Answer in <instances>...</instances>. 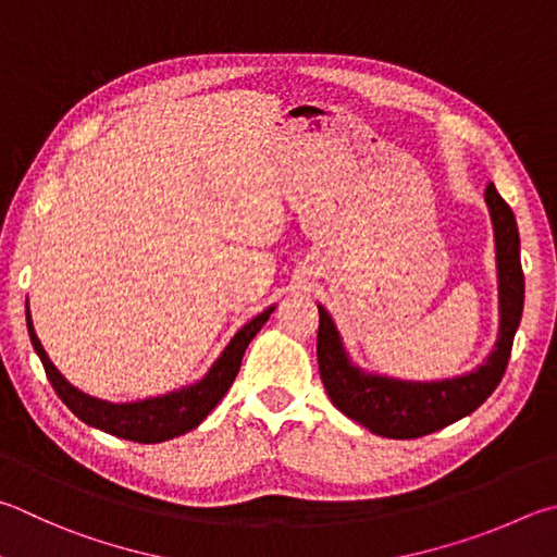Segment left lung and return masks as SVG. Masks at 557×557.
<instances>
[{
	"mask_svg": "<svg viewBox=\"0 0 557 557\" xmlns=\"http://www.w3.org/2000/svg\"><path fill=\"white\" fill-rule=\"evenodd\" d=\"M497 250L499 333L478 368L458 377L411 382L358 368L331 313L319 305V372L333 407L384 438H419L468 417L497 389L511 356L523 311L521 240L513 211L497 187L484 189Z\"/></svg>",
	"mask_w": 557,
	"mask_h": 557,
	"instance_id": "left-lung-1",
	"label": "left lung"
}]
</instances>
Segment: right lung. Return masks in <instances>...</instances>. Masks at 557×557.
<instances>
[{
  "label": "right lung",
  "mask_w": 557,
  "mask_h": 557,
  "mask_svg": "<svg viewBox=\"0 0 557 557\" xmlns=\"http://www.w3.org/2000/svg\"><path fill=\"white\" fill-rule=\"evenodd\" d=\"M275 311V305L260 311L256 319H250L246 326H240L234 338L226 343V348L221 350V356L211 362L207 375L185 384V387L173 389L168 394H158V397H146L136 401H107L89 397V394L79 392L75 384H70L60 370L50 362L46 348L40 346L36 336L32 313H28V299H26V326L28 336H32L36 356L40 358L46 368V375L58 392V397L65 401V407L75 413L77 419H83L87 426L99 429L104 433H111L116 438H126L134 443H163L170 438H177L182 433L197 429L205 421L211 409L224 399L231 384H234L240 360L248 343L256 338V333L262 329V323L270 319V313Z\"/></svg>",
  "instance_id": "add662e5"
}]
</instances>
